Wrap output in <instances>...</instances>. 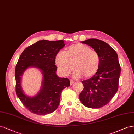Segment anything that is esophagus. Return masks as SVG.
<instances>
[{
	"instance_id": "obj_1",
	"label": "esophagus",
	"mask_w": 134,
	"mask_h": 134,
	"mask_svg": "<svg viewBox=\"0 0 134 134\" xmlns=\"http://www.w3.org/2000/svg\"><path fill=\"white\" fill-rule=\"evenodd\" d=\"M74 82V81L72 80H70V85H72Z\"/></svg>"
}]
</instances>
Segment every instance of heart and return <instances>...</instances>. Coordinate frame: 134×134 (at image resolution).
Listing matches in <instances>:
<instances>
[{
  "instance_id": "b5f03b06",
  "label": "heart",
  "mask_w": 134,
  "mask_h": 134,
  "mask_svg": "<svg viewBox=\"0 0 134 134\" xmlns=\"http://www.w3.org/2000/svg\"><path fill=\"white\" fill-rule=\"evenodd\" d=\"M55 61L63 75H68L74 68V77L83 76L85 79L93 77L100 65V58L98 52L80 43L69 46L64 53H57Z\"/></svg>"
}]
</instances>
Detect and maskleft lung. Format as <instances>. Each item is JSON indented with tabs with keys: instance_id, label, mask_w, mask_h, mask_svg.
I'll return each mask as SVG.
<instances>
[{
	"instance_id": "obj_1",
	"label": "left lung",
	"mask_w": 134,
	"mask_h": 134,
	"mask_svg": "<svg viewBox=\"0 0 134 134\" xmlns=\"http://www.w3.org/2000/svg\"><path fill=\"white\" fill-rule=\"evenodd\" d=\"M81 43L90 46L98 52L100 65L93 77L82 81L84 87L79 95L80 100L87 108L103 107L118 90L121 68L118 55L108 44L99 39H89Z\"/></svg>"
}]
</instances>
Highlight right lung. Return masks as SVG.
Listing matches in <instances>:
<instances>
[{
  "mask_svg": "<svg viewBox=\"0 0 134 134\" xmlns=\"http://www.w3.org/2000/svg\"><path fill=\"white\" fill-rule=\"evenodd\" d=\"M65 44L63 40H41L27 47L18 60L15 70L16 94L24 107L37 115H46L58 108L62 91L70 86L68 78L59 77L57 74L55 58ZM38 67L43 74L42 87L39 93L30 98L23 93L21 76L29 67Z\"/></svg>",
  "mask_w": 134,
  "mask_h": 134,
  "instance_id": "right-lung-1",
  "label": "right lung"
}]
</instances>
